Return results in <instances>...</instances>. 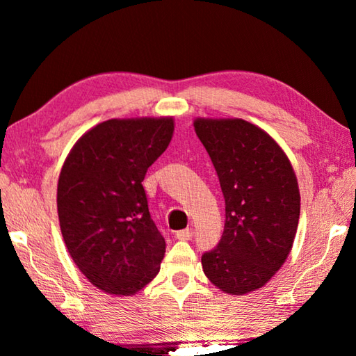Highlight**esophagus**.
I'll use <instances>...</instances> for the list:
<instances>
[{"instance_id":"34e87169","label":"esophagus","mask_w":356,"mask_h":356,"mask_svg":"<svg viewBox=\"0 0 356 356\" xmlns=\"http://www.w3.org/2000/svg\"><path fill=\"white\" fill-rule=\"evenodd\" d=\"M174 237L177 240H190L193 237V229L186 227V229H182V231H177L174 234Z\"/></svg>"}]
</instances>
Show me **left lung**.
Segmentation results:
<instances>
[{"label":"left lung","instance_id":"1","mask_svg":"<svg viewBox=\"0 0 356 356\" xmlns=\"http://www.w3.org/2000/svg\"><path fill=\"white\" fill-rule=\"evenodd\" d=\"M226 204L220 243L201 257L212 284L231 295L262 287L292 250L300 191L287 155L243 119H196Z\"/></svg>","mask_w":356,"mask_h":356}]
</instances>
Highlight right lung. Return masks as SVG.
<instances>
[{
	"mask_svg": "<svg viewBox=\"0 0 356 356\" xmlns=\"http://www.w3.org/2000/svg\"><path fill=\"white\" fill-rule=\"evenodd\" d=\"M172 131V118L110 119L86 131L64 161L63 238L80 272L106 293L134 295L159 273L166 243L150 218L143 180Z\"/></svg>",
	"mask_w": 356,
	"mask_h": 356,
	"instance_id": "obj_1",
	"label": "right lung"
}]
</instances>
